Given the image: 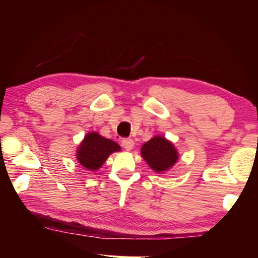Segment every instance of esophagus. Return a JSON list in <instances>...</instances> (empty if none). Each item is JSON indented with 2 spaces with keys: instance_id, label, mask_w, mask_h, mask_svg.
<instances>
[{
  "instance_id": "obj_1",
  "label": "esophagus",
  "mask_w": 258,
  "mask_h": 258,
  "mask_svg": "<svg viewBox=\"0 0 258 258\" xmlns=\"http://www.w3.org/2000/svg\"><path fill=\"white\" fill-rule=\"evenodd\" d=\"M121 145L126 148V151H131L135 146V142L132 139H123L121 141Z\"/></svg>"
}]
</instances>
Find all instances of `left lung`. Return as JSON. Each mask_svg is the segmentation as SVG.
<instances>
[{"label":"left lung","mask_w":258,"mask_h":258,"mask_svg":"<svg viewBox=\"0 0 258 258\" xmlns=\"http://www.w3.org/2000/svg\"><path fill=\"white\" fill-rule=\"evenodd\" d=\"M141 156L156 173H163L178 160L174 144L162 136H155L141 147Z\"/></svg>","instance_id":"8db88e82"}]
</instances>
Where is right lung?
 <instances>
[{
    "label": "right lung",
    "mask_w": 258,
    "mask_h": 258,
    "mask_svg": "<svg viewBox=\"0 0 258 258\" xmlns=\"http://www.w3.org/2000/svg\"><path fill=\"white\" fill-rule=\"evenodd\" d=\"M120 151V146L111 139H106L98 132L92 131L85 136L77 147L76 159L84 168L96 171L102 167L108 156Z\"/></svg>",
    "instance_id": "obj_1"
}]
</instances>
